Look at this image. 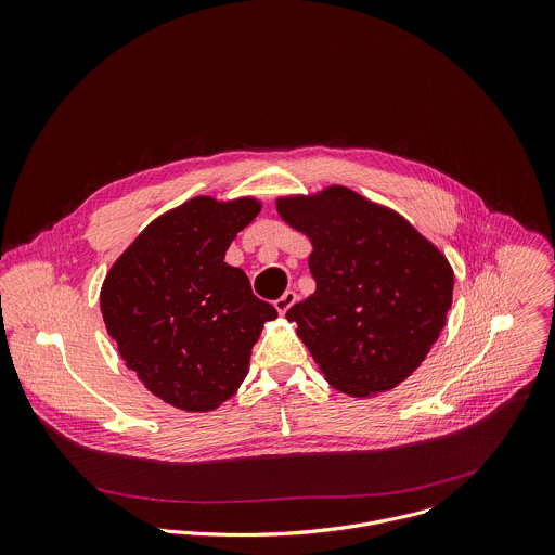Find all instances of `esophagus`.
Wrapping results in <instances>:
<instances>
[{
	"label": "esophagus",
	"mask_w": 555,
	"mask_h": 555,
	"mask_svg": "<svg viewBox=\"0 0 555 555\" xmlns=\"http://www.w3.org/2000/svg\"><path fill=\"white\" fill-rule=\"evenodd\" d=\"M296 300H298L296 292H285L281 298H276V300H274V308H276L281 314H285L289 308L296 305Z\"/></svg>",
	"instance_id": "esophagus-1"
}]
</instances>
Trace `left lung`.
Wrapping results in <instances>:
<instances>
[{
	"label": "left lung",
	"instance_id": "left-lung-1",
	"mask_svg": "<svg viewBox=\"0 0 555 555\" xmlns=\"http://www.w3.org/2000/svg\"><path fill=\"white\" fill-rule=\"evenodd\" d=\"M312 245L314 292L287 310L325 380L353 398L389 391L430 353L453 298L447 257L402 215L349 186L276 199Z\"/></svg>",
	"mask_w": 555,
	"mask_h": 555
}]
</instances>
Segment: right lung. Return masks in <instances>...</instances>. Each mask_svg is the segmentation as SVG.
Returning <instances> with one entry per match:
<instances>
[{"label": "right lung", "mask_w": 555, "mask_h": 555, "mask_svg": "<svg viewBox=\"0 0 555 555\" xmlns=\"http://www.w3.org/2000/svg\"><path fill=\"white\" fill-rule=\"evenodd\" d=\"M261 202L197 195L151 221L108 270L100 307L127 369L159 400L208 413L245 380L276 308L250 292L225 250Z\"/></svg>", "instance_id": "right-lung-1"}]
</instances>
